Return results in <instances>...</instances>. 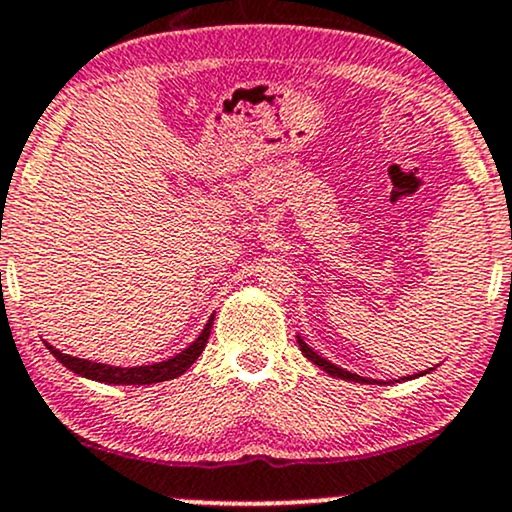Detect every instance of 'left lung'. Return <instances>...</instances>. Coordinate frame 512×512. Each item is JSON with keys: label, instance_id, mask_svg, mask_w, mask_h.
Listing matches in <instances>:
<instances>
[{"label": "left lung", "instance_id": "left-lung-1", "mask_svg": "<svg viewBox=\"0 0 512 512\" xmlns=\"http://www.w3.org/2000/svg\"><path fill=\"white\" fill-rule=\"evenodd\" d=\"M298 346H300V350H303V355L307 357V360L315 362L317 367H322L326 374H331V377H336V379H346V381H355V384H391V381H379V379L360 377V374H353V372H348V369H341L338 365H334V362L326 360V357L317 355L315 350H312V348L307 346V343L303 341V336H298ZM432 369H434V367H432ZM432 369H427V372H417V374H412V379L424 377V374H429V372H432ZM403 379H410V377H403ZM398 381H400V379H398Z\"/></svg>", "mask_w": 512, "mask_h": 512}]
</instances>
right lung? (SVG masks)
Here are the masks:
<instances>
[{
    "mask_svg": "<svg viewBox=\"0 0 512 512\" xmlns=\"http://www.w3.org/2000/svg\"><path fill=\"white\" fill-rule=\"evenodd\" d=\"M212 322L214 315L207 319L205 329L202 334L190 343L188 348H183L181 353L169 357V360L162 362H152V365H140V367H114V365H104V362H90L83 360V357H73L57 350L54 346H49L47 350L52 353L57 360L71 372L80 374V377L92 379V381H102V384H116V386H143V384H159V381H169L181 377L183 372H188L190 365L202 355V350L207 346L209 331H212Z\"/></svg>",
    "mask_w": 512,
    "mask_h": 512,
    "instance_id": "obj_1",
    "label": "right lung"
}]
</instances>
